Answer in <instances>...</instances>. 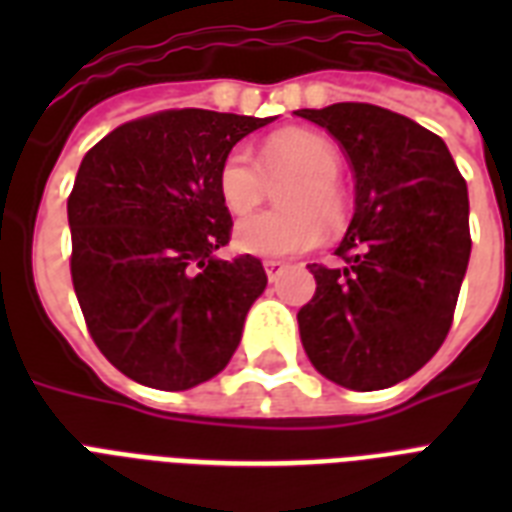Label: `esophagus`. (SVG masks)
Listing matches in <instances>:
<instances>
[{
  "instance_id": "34e87169",
  "label": "esophagus",
  "mask_w": 512,
  "mask_h": 512,
  "mask_svg": "<svg viewBox=\"0 0 512 512\" xmlns=\"http://www.w3.org/2000/svg\"><path fill=\"white\" fill-rule=\"evenodd\" d=\"M263 268H265V276H268V281H279L281 273L287 271V265L281 263V260H265Z\"/></svg>"
}]
</instances>
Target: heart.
Instances as JSON below:
<instances>
[{"instance_id":"heart-1","label":"heart","mask_w":512,"mask_h":512,"mask_svg":"<svg viewBox=\"0 0 512 512\" xmlns=\"http://www.w3.org/2000/svg\"><path fill=\"white\" fill-rule=\"evenodd\" d=\"M287 177L279 188L284 207L241 217L233 241L257 257H289L308 252L345 217L340 191L342 156L327 135L311 130L276 132L260 146V164L247 146H236L217 172V193L231 215H244L263 199L265 177Z\"/></svg>"}]
</instances>
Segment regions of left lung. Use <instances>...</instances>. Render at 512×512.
<instances>
[{"label": "left lung", "mask_w": 512, "mask_h": 512, "mask_svg": "<svg viewBox=\"0 0 512 512\" xmlns=\"http://www.w3.org/2000/svg\"><path fill=\"white\" fill-rule=\"evenodd\" d=\"M348 154L356 212L335 255L308 265L300 340L327 380L380 390L436 356L470 260L468 185L438 135L369 103L300 108Z\"/></svg>", "instance_id": "8db88e82"}]
</instances>
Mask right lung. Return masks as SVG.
Returning a JSON list of instances; mask_svg holds the SVG:
<instances>
[{"label": "right lung", "instance_id": "add662e5", "mask_svg": "<svg viewBox=\"0 0 512 512\" xmlns=\"http://www.w3.org/2000/svg\"><path fill=\"white\" fill-rule=\"evenodd\" d=\"M271 119L162 111L108 132L79 164L68 196L74 292L100 353L130 380L188 390L239 348L268 276L252 255H215L233 225L217 172Z\"/></svg>", "mask_w": 512, "mask_h": 512}]
</instances>
